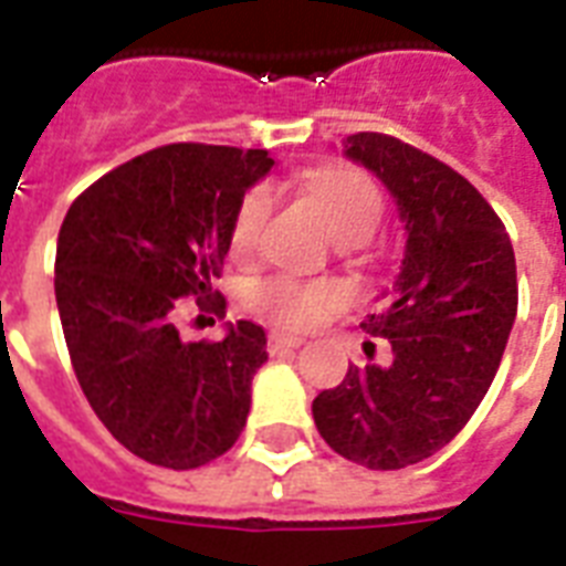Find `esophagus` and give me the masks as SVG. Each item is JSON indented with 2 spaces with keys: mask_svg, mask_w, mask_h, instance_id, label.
Instances as JSON below:
<instances>
[{
  "mask_svg": "<svg viewBox=\"0 0 566 566\" xmlns=\"http://www.w3.org/2000/svg\"><path fill=\"white\" fill-rule=\"evenodd\" d=\"M304 345V338L292 336V333H283V329H274L269 336V350L271 354H280V350H292V347Z\"/></svg>",
  "mask_w": 566,
  "mask_h": 566,
  "instance_id": "obj_1",
  "label": "esophagus"
}]
</instances>
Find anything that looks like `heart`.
I'll list each match as a JSON object with an SVG mask.
<instances>
[{"label": "heart", "instance_id": "obj_1", "mask_svg": "<svg viewBox=\"0 0 566 566\" xmlns=\"http://www.w3.org/2000/svg\"><path fill=\"white\" fill-rule=\"evenodd\" d=\"M306 189L321 205L338 239L361 242L382 221V207H386L382 192L365 171L350 169V166H324L306 178ZM271 207H274V196L265 184H256L242 196L237 216H233V228H230L233 254L251 256L262 245L265 230H269ZM251 301L262 312H269L271 318H277L280 324L304 327L342 301V286L324 283V280L304 283L289 274H277V277L256 283Z\"/></svg>", "mask_w": 566, "mask_h": 566}]
</instances>
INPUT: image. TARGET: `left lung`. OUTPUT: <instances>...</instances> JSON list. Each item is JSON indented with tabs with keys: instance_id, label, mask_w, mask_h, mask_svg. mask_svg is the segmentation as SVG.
<instances>
[{
	"instance_id": "1",
	"label": "left lung",
	"mask_w": 566,
	"mask_h": 566,
	"mask_svg": "<svg viewBox=\"0 0 566 566\" xmlns=\"http://www.w3.org/2000/svg\"><path fill=\"white\" fill-rule=\"evenodd\" d=\"M345 155L386 184L409 237L391 304L361 324L388 338L391 361L350 365L312 418L338 455L400 470L450 444L488 395L517 315V265L494 207L447 163L374 130L347 137Z\"/></svg>"
}]
</instances>
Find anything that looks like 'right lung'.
I'll return each mask as SVG.
<instances>
[{
    "mask_svg": "<svg viewBox=\"0 0 566 566\" xmlns=\"http://www.w3.org/2000/svg\"><path fill=\"white\" fill-rule=\"evenodd\" d=\"M271 166L262 148L171 143L102 175L63 219L54 297L72 368L107 432L146 462L201 468L245 429L265 329L237 321L221 342H184L178 315L192 297L198 318H224L212 280L239 201Z\"/></svg>",
    "mask_w": 566,
    "mask_h": 566,
    "instance_id": "add662e5",
    "label": "right lung"
}]
</instances>
